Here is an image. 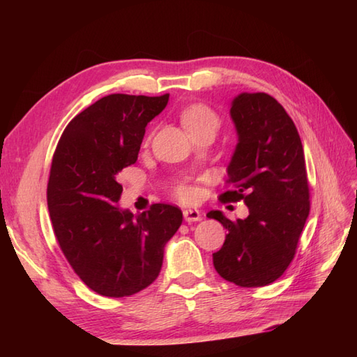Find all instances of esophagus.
I'll return each mask as SVG.
<instances>
[{
  "mask_svg": "<svg viewBox=\"0 0 357 357\" xmlns=\"http://www.w3.org/2000/svg\"><path fill=\"white\" fill-rule=\"evenodd\" d=\"M184 219L187 222H196V221H201L202 215L199 210L196 208H185L184 210Z\"/></svg>",
  "mask_w": 357,
  "mask_h": 357,
  "instance_id": "34e87169",
  "label": "esophagus"
}]
</instances>
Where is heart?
I'll use <instances>...</instances> for the list:
<instances>
[{
    "instance_id": "1",
    "label": "heart",
    "mask_w": 357,
    "mask_h": 357,
    "mask_svg": "<svg viewBox=\"0 0 357 357\" xmlns=\"http://www.w3.org/2000/svg\"><path fill=\"white\" fill-rule=\"evenodd\" d=\"M181 123L187 128V132L190 133L193 138L204 133H213L221 127V118H219L218 113L208 107L207 104H190L181 110ZM174 195L178 196L179 199L187 201L193 196V192L188 188L185 184H179L174 187Z\"/></svg>"
}]
</instances>
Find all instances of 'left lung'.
<instances>
[{
    "label": "left lung",
    "mask_w": 357,
    "mask_h": 357,
    "mask_svg": "<svg viewBox=\"0 0 357 357\" xmlns=\"http://www.w3.org/2000/svg\"><path fill=\"white\" fill-rule=\"evenodd\" d=\"M230 113L239 142L227 170L231 188L219 201H244L250 215L233 222L208 211L229 231L213 265L229 282L264 287L293 261L310 213L304 149L293 119L267 93H241Z\"/></svg>",
    "instance_id": "8db88e82"
}]
</instances>
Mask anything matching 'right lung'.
<instances>
[{"label":"right lung","instance_id":"right-lung-1","mask_svg":"<svg viewBox=\"0 0 357 357\" xmlns=\"http://www.w3.org/2000/svg\"><path fill=\"white\" fill-rule=\"evenodd\" d=\"M167 102L169 93L104 96L67 124L53 153V233L73 271L105 298H126L153 282L167 241L183 222V211L170 204H151L136 216L116 207L118 174L136 162L147 123Z\"/></svg>","mask_w":357,"mask_h":357}]
</instances>
